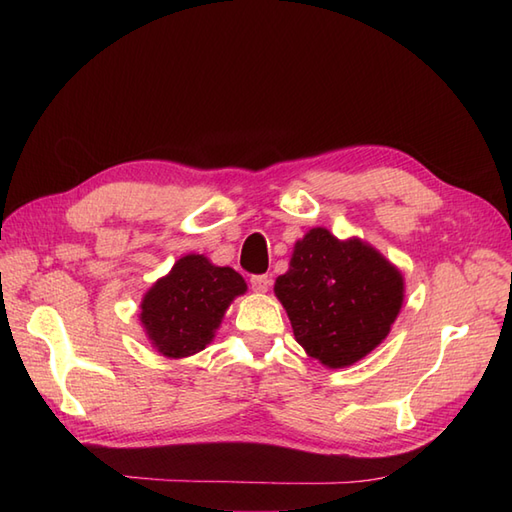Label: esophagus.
Instances as JSON below:
<instances>
[{
    "label": "esophagus",
    "instance_id": "esophagus-1",
    "mask_svg": "<svg viewBox=\"0 0 512 512\" xmlns=\"http://www.w3.org/2000/svg\"><path fill=\"white\" fill-rule=\"evenodd\" d=\"M270 284H273V279H270L268 275H255V277H250V286H253L255 292H268Z\"/></svg>",
    "mask_w": 512,
    "mask_h": 512
}]
</instances>
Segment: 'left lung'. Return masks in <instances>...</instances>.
Listing matches in <instances>:
<instances>
[{
  "label": "left lung",
  "instance_id": "obj_1",
  "mask_svg": "<svg viewBox=\"0 0 512 512\" xmlns=\"http://www.w3.org/2000/svg\"><path fill=\"white\" fill-rule=\"evenodd\" d=\"M275 297L306 354L341 369L387 339L405 301V277L361 237L339 239L314 226L295 242Z\"/></svg>",
  "mask_w": 512,
  "mask_h": 512
}]
</instances>
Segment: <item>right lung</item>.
Wrapping results in <instances>:
<instances>
[{"mask_svg":"<svg viewBox=\"0 0 512 512\" xmlns=\"http://www.w3.org/2000/svg\"><path fill=\"white\" fill-rule=\"evenodd\" d=\"M246 290L244 277L233 268L189 253L145 292L138 319L158 354L187 358L213 341L228 306Z\"/></svg>","mask_w":512,"mask_h":512,"instance_id":"1","label":"right lung"}]
</instances>
